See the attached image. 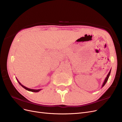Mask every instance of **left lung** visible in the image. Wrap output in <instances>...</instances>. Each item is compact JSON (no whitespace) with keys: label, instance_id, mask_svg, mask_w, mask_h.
I'll use <instances>...</instances> for the list:
<instances>
[{"label":"left lung","instance_id":"left-lung-1","mask_svg":"<svg viewBox=\"0 0 122 122\" xmlns=\"http://www.w3.org/2000/svg\"><path fill=\"white\" fill-rule=\"evenodd\" d=\"M111 69H110V71L109 72V73H108V74H107V75L105 79V80H104V82H103V83L102 86H101V88H102V87H103V86H105V84H106V83L107 82V80H108V78H109V75H110V72H111Z\"/></svg>","mask_w":122,"mask_h":122}]
</instances>
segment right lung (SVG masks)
Returning <instances> with one entry per match:
<instances>
[{
  "label": "right lung",
  "mask_w": 122,
  "mask_h": 122,
  "mask_svg": "<svg viewBox=\"0 0 122 122\" xmlns=\"http://www.w3.org/2000/svg\"><path fill=\"white\" fill-rule=\"evenodd\" d=\"M16 79H17V81L18 82V83H19V84L20 85H21V86H22L24 88H25V90H27V91H30V92H39V91H40L42 89H38V90H34V89H31V88H27V87H26V86H24L23 85H22V84L20 82H19V81L18 80V79L16 78Z\"/></svg>",
  "instance_id": "right-lung-1"
}]
</instances>
